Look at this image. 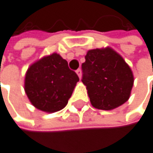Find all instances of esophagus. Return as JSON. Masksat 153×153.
Masks as SVG:
<instances>
[{
  "instance_id": "34e87169",
  "label": "esophagus",
  "mask_w": 153,
  "mask_h": 153,
  "mask_svg": "<svg viewBox=\"0 0 153 153\" xmlns=\"http://www.w3.org/2000/svg\"><path fill=\"white\" fill-rule=\"evenodd\" d=\"M76 73L78 74L79 78H81V77H82V70H81V69H78L77 71H76Z\"/></svg>"
}]
</instances>
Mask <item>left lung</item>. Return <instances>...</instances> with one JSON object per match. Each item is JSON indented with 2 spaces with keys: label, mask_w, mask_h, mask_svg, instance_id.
Returning <instances> with one entry per match:
<instances>
[{
  "label": "left lung",
  "mask_w": 153,
  "mask_h": 153,
  "mask_svg": "<svg viewBox=\"0 0 153 153\" xmlns=\"http://www.w3.org/2000/svg\"><path fill=\"white\" fill-rule=\"evenodd\" d=\"M85 60L82 82L94 108L111 110L128 100L134 75L119 53L110 47L97 48L88 51Z\"/></svg>",
  "instance_id": "obj_1"
}]
</instances>
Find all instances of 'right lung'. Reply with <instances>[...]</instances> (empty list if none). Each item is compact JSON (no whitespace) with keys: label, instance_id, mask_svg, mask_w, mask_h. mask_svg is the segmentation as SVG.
<instances>
[{"label":"right lung","instance_id":"1","mask_svg":"<svg viewBox=\"0 0 153 153\" xmlns=\"http://www.w3.org/2000/svg\"><path fill=\"white\" fill-rule=\"evenodd\" d=\"M78 82V75L69 69L67 61L53 53L36 61L27 69L25 91L35 108L53 113L67 105Z\"/></svg>","mask_w":153,"mask_h":153}]
</instances>
